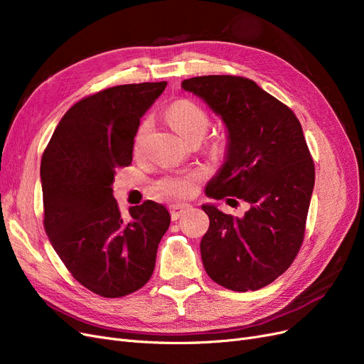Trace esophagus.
Returning a JSON list of instances; mask_svg holds the SVG:
<instances>
[{
  "mask_svg": "<svg viewBox=\"0 0 364 364\" xmlns=\"http://www.w3.org/2000/svg\"><path fill=\"white\" fill-rule=\"evenodd\" d=\"M190 209V205H185V203H181V205H173L170 206V214H171V220H178L179 217H182L186 211Z\"/></svg>",
  "mask_w": 364,
  "mask_h": 364,
  "instance_id": "1",
  "label": "esophagus"
}]
</instances>
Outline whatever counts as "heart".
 <instances>
[{
    "label": "heart",
    "mask_w": 364,
    "mask_h": 364,
    "mask_svg": "<svg viewBox=\"0 0 364 364\" xmlns=\"http://www.w3.org/2000/svg\"><path fill=\"white\" fill-rule=\"evenodd\" d=\"M167 118L170 124L178 134L185 139L202 138L209 127L208 115L202 107L190 100L174 102L167 111ZM147 123L142 124L136 134V146L141 142L142 136L147 132ZM199 178L197 173H183L164 178L158 182L156 190L164 197H185L193 193L196 181Z\"/></svg>",
    "instance_id": "heart-1"
}]
</instances>
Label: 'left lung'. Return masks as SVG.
Here are the masks:
<instances>
[{
    "mask_svg": "<svg viewBox=\"0 0 364 364\" xmlns=\"http://www.w3.org/2000/svg\"><path fill=\"white\" fill-rule=\"evenodd\" d=\"M222 118L225 162L206 185L215 200L249 203L243 217L205 203L209 229L200 241L208 277L225 289L255 291L290 267L302 245L314 188V164L291 109L249 79L202 75L182 82Z\"/></svg>",
    "mask_w": 364,
    "mask_h": 364,
    "instance_id": "1",
    "label": "left lung"
}]
</instances>
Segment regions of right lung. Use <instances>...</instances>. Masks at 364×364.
I'll use <instances>...</instances> for the list:
<instances>
[{
    "label": "right lung",
    "instance_id": "1",
    "mask_svg": "<svg viewBox=\"0 0 364 364\" xmlns=\"http://www.w3.org/2000/svg\"><path fill=\"white\" fill-rule=\"evenodd\" d=\"M167 82L119 85L70 107L42 155L43 226L73 277L103 297L139 290L155 269L170 226L161 203L130 206L121 217L112 185L132 162L139 121Z\"/></svg>",
    "mask_w": 364,
    "mask_h": 364
}]
</instances>
